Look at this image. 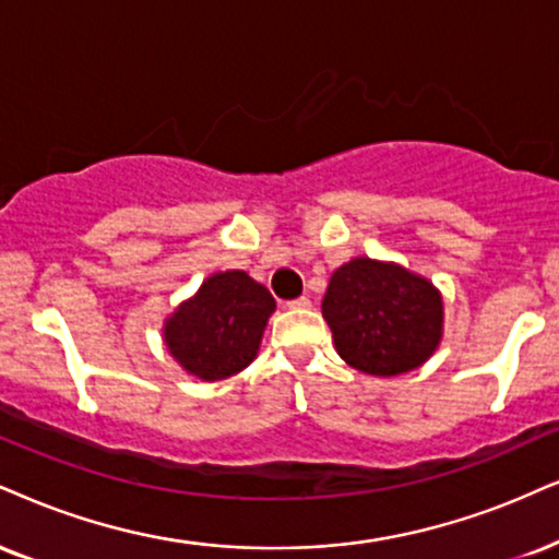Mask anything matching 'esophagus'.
I'll use <instances>...</instances> for the list:
<instances>
[{"label": "esophagus", "instance_id": "esophagus-1", "mask_svg": "<svg viewBox=\"0 0 559 559\" xmlns=\"http://www.w3.org/2000/svg\"><path fill=\"white\" fill-rule=\"evenodd\" d=\"M311 306V300L306 298V295H300V298H295V300H287V308H308Z\"/></svg>", "mask_w": 559, "mask_h": 559}]
</instances>
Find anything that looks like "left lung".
I'll return each mask as SVG.
<instances>
[{"label":"left lung","instance_id":"8db88e82","mask_svg":"<svg viewBox=\"0 0 559 559\" xmlns=\"http://www.w3.org/2000/svg\"><path fill=\"white\" fill-rule=\"evenodd\" d=\"M321 313L342 360L370 376L419 368L436 353L443 332V302L436 287L373 259H353L336 269Z\"/></svg>","mask_w":559,"mask_h":559}]
</instances>
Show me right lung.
I'll return each mask as SVG.
<instances>
[{
	"label": "right lung",
	"instance_id": "obj_1",
	"mask_svg": "<svg viewBox=\"0 0 559 559\" xmlns=\"http://www.w3.org/2000/svg\"><path fill=\"white\" fill-rule=\"evenodd\" d=\"M274 298L246 272L215 274L165 323V344L202 381L236 376L257 357Z\"/></svg>",
	"mask_w": 559,
	"mask_h": 559
}]
</instances>
